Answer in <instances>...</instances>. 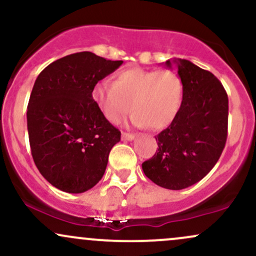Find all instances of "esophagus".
I'll use <instances>...</instances> for the list:
<instances>
[{"label":"esophagus","mask_w":256,"mask_h":256,"mask_svg":"<svg viewBox=\"0 0 256 256\" xmlns=\"http://www.w3.org/2000/svg\"><path fill=\"white\" fill-rule=\"evenodd\" d=\"M122 140H134V134H128V132H122Z\"/></svg>","instance_id":"esophagus-1"}]
</instances>
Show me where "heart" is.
<instances>
[{"label": "heart", "mask_w": 256, "mask_h": 256, "mask_svg": "<svg viewBox=\"0 0 256 256\" xmlns=\"http://www.w3.org/2000/svg\"><path fill=\"white\" fill-rule=\"evenodd\" d=\"M183 89L180 77L170 70L130 67L116 73L113 84H96L91 96L110 122H120L132 108V124L162 130L178 116Z\"/></svg>", "instance_id": "1"}]
</instances>
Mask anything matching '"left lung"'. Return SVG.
I'll return each mask as SVG.
<instances>
[{"label":"left lung","mask_w":256,"mask_h":256,"mask_svg":"<svg viewBox=\"0 0 256 256\" xmlns=\"http://www.w3.org/2000/svg\"><path fill=\"white\" fill-rule=\"evenodd\" d=\"M172 64L183 82V101L172 124L155 136L158 148L142 168L158 186L180 190L201 180L224 150L228 98L213 73L184 58L166 61Z\"/></svg>","instance_id":"obj_1"}]
</instances>
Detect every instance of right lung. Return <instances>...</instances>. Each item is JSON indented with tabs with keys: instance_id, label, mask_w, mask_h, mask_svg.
I'll use <instances>...</instances> for the list:
<instances>
[{
	"instance_id": "obj_1",
	"label": "right lung",
	"mask_w": 256,
	"mask_h": 256,
	"mask_svg": "<svg viewBox=\"0 0 256 256\" xmlns=\"http://www.w3.org/2000/svg\"><path fill=\"white\" fill-rule=\"evenodd\" d=\"M122 64L82 52L40 73L28 104L31 154L52 186L80 194L104 177L120 131L94 102V86Z\"/></svg>"
}]
</instances>
